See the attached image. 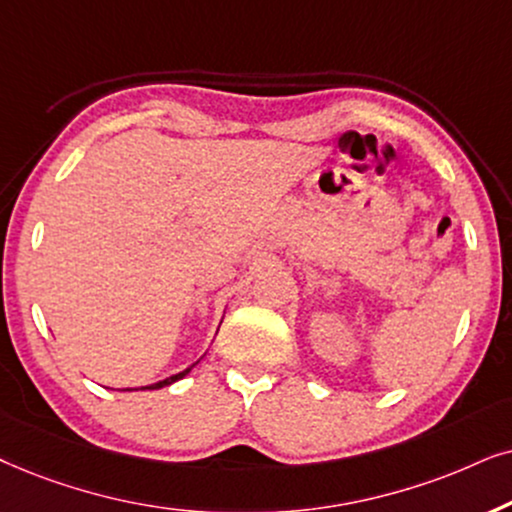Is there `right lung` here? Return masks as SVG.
Returning a JSON list of instances; mask_svg holds the SVG:
<instances>
[{
  "instance_id": "add662e5",
  "label": "right lung",
  "mask_w": 512,
  "mask_h": 512,
  "mask_svg": "<svg viewBox=\"0 0 512 512\" xmlns=\"http://www.w3.org/2000/svg\"><path fill=\"white\" fill-rule=\"evenodd\" d=\"M196 363H199V360H196ZM194 363V365H196ZM192 365V367H194ZM192 367H187V370H182V372H177V374H173V377H168V379H161V381H156V384H149V386H140V388H124V391H156V388H163V386H170V384H175V381H180V379H185L189 372H192Z\"/></svg>"
}]
</instances>
